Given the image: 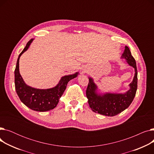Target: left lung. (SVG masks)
<instances>
[{
	"label": "left lung",
	"instance_id": "8db88e82",
	"mask_svg": "<svg viewBox=\"0 0 154 154\" xmlns=\"http://www.w3.org/2000/svg\"><path fill=\"white\" fill-rule=\"evenodd\" d=\"M125 59L129 66L135 69L132 82L129 84L130 88L124 94L97 92V86L91 77H88V84L86 90V96L91 109L94 112L106 116H115L125 110L132 102L137 89V70L136 62L127 46L121 57Z\"/></svg>",
	"mask_w": 154,
	"mask_h": 154
}]
</instances>
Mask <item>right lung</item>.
<instances>
[{"mask_svg": "<svg viewBox=\"0 0 154 154\" xmlns=\"http://www.w3.org/2000/svg\"><path fill=\"white\" fill-rule=\"evenodd\" d=\"M34 38L30 39L19 54L15 69V87L16 92L21 102L29 109L37 112H45L54 109L66 90L70 80L77 77L79 72L62 77L55 87L47 89H39L27 85L20 74L19 59L23 53L29 48Z\"/></svg>", "mask_w": 154, "mask_h": 154, "instance_id": "obj_1", "label": "right lung"}]
</instances>
